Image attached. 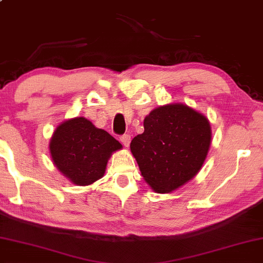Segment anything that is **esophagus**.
<instances>
[{"instance_id": "obj_1", "label": "esophagus", "mask_w": 263, "mask_h": 263, "mask_svg": "<svg viewBox=\"0 0 263 263\" xmlns=\"http://www.w3.org/2000/svg\"><path fill=\"white\" fill-rule=\"evenodd\" d=\"M120 141H121V143L124 145V147H128L129 143H130V135L129 134H124L121 137H120Z\"/></svg>"}]
</instances>
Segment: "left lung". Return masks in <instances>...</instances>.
Masks as SVG:
<instances>
[{
	"mask_svg": "<svg viewBox=\"0 0 263 263\" xmlns=\"http://www.w3.org/2000/svg\"><path fill=\"white\" fill-rule=\"evenodd\" d=\"M143 126L130 150L150 187L167 193L195 177L211 144L206 116L184 103H169L150 111Z\"/></svg>",
	"mask_w": 263,
	"mask_h": 263,
	"instance_id": "obj_1",
	"label": "left lung"
}]
</instances>
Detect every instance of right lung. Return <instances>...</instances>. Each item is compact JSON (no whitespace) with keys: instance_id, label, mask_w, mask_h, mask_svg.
<instances>
[{"instance_id":"add662e5","label":"right lung","mask_w":263,"mask_h":263,"mask_svg":"<svg viewBox=\"0 0 263 263\" xmlns=\"http://www.w3.org/2000/svg\"><path fill=\"white\" fill-rule=\"evenodd\" d=\"M121 148L119 141L83 116L59 124L50 141L53 164L73 184L80 186L100 179L110 155Z\"/></svg>"}]
</instances>
